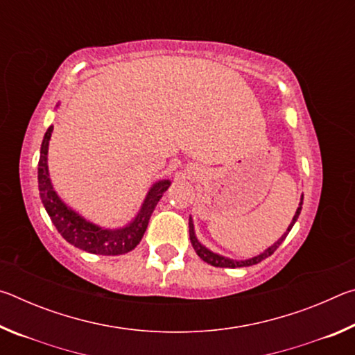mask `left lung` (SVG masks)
<instances>
[{
    "instance_id": "left-lung-1",
    "label": "left lung",
    "mask_w": 355,
    "mask_h": 355,
    "mask_svg": "<svg viewBox=\"0 0 355 355\" xmlns=\"http://www.w3.org/2000/svg\"><path fill=\"white\" fill-rule=\"evenodd\" d=\"M302 202H304V194L300 196V202H299V207L296 209V214H294V218L291 220V224L288 225L286 232L282 235L277 241H275L271 248H268L264 252H261L260 255L257 257H252V258H248V260H233V258H227L224 255H219L216 254V252H211L208 248H205L199 239H197L196 236V230H194V222H192V218L189 216V239H191V244L192 248H194L196 254L199 255L203 261L211 264V266H216V268H248V266H252V264H257L263 261L264 258L271 257L275 250L279 249V245L285 241V238L288 236V233H290V230L293 228V225L296 224V220L299 218L300 214V209H302Z\"/></svg>"
}]
</instances>
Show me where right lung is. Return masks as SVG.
<instances>
[{
  "label": "right lung",
  "mask_w": 355,
  "mask_h": 355,
  "mask_svg": "<svg viewBox=\"0 0 355 355\" xmlns=\"http://www.w3.org/2000/svg\"><path fill=\"white\" fill-rule=\"evenodd\" d=\"M59 105H56L58 107ZM53 125L48 127L40 146L39 158V192L40 199L46 209L53 225L58 228L65 241L75 248L97 255H123L133 250L141 243L144 233L147 230L150 216L158 205L161 197L169 189L171 180H159L150 186L141 209L127 225L119 228H105L94 222L84 219L80 213L65 205L51 184L50 172H48V146H50Z\"/></svg>",
  "instance_id": "1"
}]
</instances>
